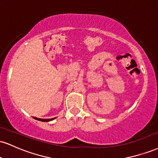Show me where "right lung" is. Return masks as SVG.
Masks as SVG:
<instances>
[{
	"mask_svg": "<svg viewBox=\"0 0 158 158\" xmlns=\"http://www.w3.org/2000/svg\"><path fill=\"white\" fill-rule=\"evenodd\" d=\"M34 118L36 119V120H38V121H52L54 120V119L55 118H51V119H42V118H36V117H34Z\"/></svg>",
	"mask_w": 158,
	"mask_h": 158,
	"instance_id": "obj_1",
	"label": "right lung"
}]
</instances>
